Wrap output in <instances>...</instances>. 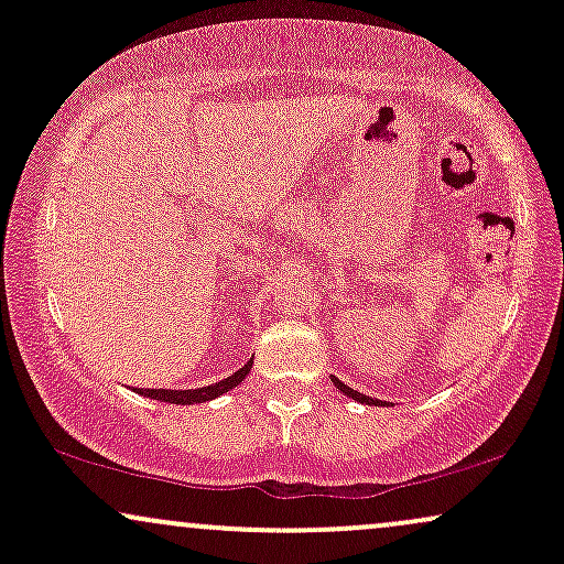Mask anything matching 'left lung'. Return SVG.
<instances>
[{"instance_id":"1","label":"left lung","mask_w":564,"mask_h":564,"mask_svg":"<svg viewBox=\"0 0 564 564\" xmlns=\"http://www.w3.org/2000/svg\"><path fill=\"white\" fill-rule=\"evenodd\" d=\"M334 384H336V387H339V390H341V392H345V394H349V398H352V400H358V403H366V405H377V403H379V400L368 398V394H360L358 390H352V387L341 384V381H339V379H334Z\"/></svg>"}]
</instances>
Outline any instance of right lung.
<instances>
[{
    "instance_id": "right-lung-1",
    "label": "right lung",
    "mask_w": 564,
    "mask_h": 564,
    "mask_svg": "<svg viewBox=\"0 0 564 564\" xmlns=\"http://www.w3.org/2000/svg\"><path fill=\"white\" fill-rule=\"evenodd\" d=\"M254 360H249L243 368H238L236 373H230L228 379L217 381V384L212 387H200V390H138L140 394H145V398H153V400H161V403H177V405H191V403H204V400H215L219 394H225L232 387H238L241 381L246 379V373H249V368Z\"/></svg>"
}]
</instances>
